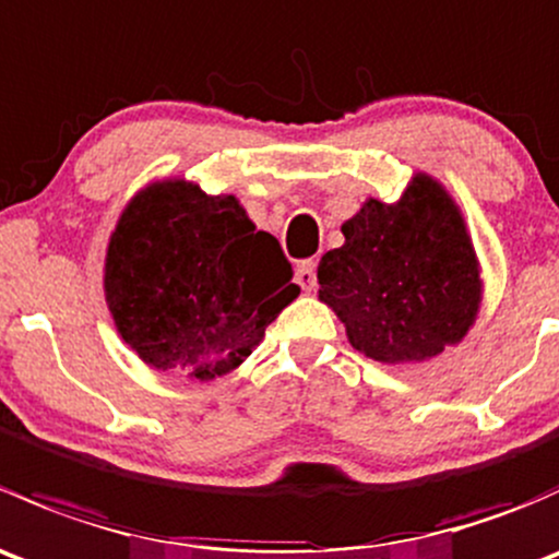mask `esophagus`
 <instances>
[{"instance_id": "1", "label": "esophagus", "mask_w": 559, "mask_h": 559, "mask_svg": "<svg viewBox=\"0 0 559 559\" xmlns=\"http://www.w3.org/2000/svg\"><path fill=\"white\" fill-rule=\"evenodd\" d=\"M295 278H297V284L302 286V289L313 292V286H316V262H313V259H306V262L297 264Z\"/></svg>"}]
</instances>
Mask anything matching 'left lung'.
<instances>
[{
    "label": "left lung",
    "instance_id": "1",
    "mask_svg": "<svg viewBox=\"0 0 559 559\" xmlns=\"http://www.w3.org/2000/svg\"><path fill=\"white\" fill-rule=\"evenodd\" d=\"M343 246L321 257L319 300L359 354L381 365L427 362L456 346L484 300L481 262L447 186L414 173L397 202L368 197Z\"/></svg>",
    "mask_w": 559,
    "mask_h": 559
}]
</instances>
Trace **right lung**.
Returning <instances> with one entry per match:
<instances>
[{
    "instance_id": "add662e5",
    "label": "right lung",
    "mask_w": 559,
    "mask_h": 559,
    "mask_svg": "<svg viewBox=\"0 0 559 559\" xmlns=\"http://www.w3.org/2000/svg\"><path fill=\"white\" fill-rule=\"evenodd\" d=\"M103 289L121 341L151 370L213 381L238 370L300 295L278 240L235 194L151 180L123 205Z\"/></svg>"
}]
</instances>
